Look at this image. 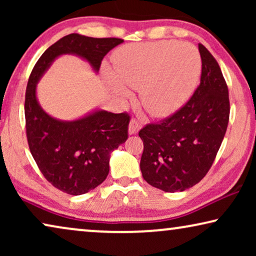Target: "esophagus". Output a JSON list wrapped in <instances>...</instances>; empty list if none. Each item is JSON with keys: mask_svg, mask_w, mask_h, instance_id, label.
<instances>
[{"mask_svg": "<svg viewBox=\"0 0 256 256\" xmlns=\"http://www.w3.org/2000/svg\"><path fill=\"white\" fill-rule=\"evenodd\" d=\"M140 128H141V124H140L138 121H135V120L130 121V124H129V127H128L129 135L138 134V130H140Z\"/></svg>", "mask_w": 256, "mask_h": 256, "instance_id": "34e87169", "label": "esophagus"}]
</instances>
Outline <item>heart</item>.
I'll use <instances>...</instances> for the list:
<instances>
[{
	"label": "heart",
	"instance_id": "1",
	"mask_svg": "<svg viewBox=\"0 0 256 256\" xmlns=\"http://www.w3.org/2000/svg\"><path fill=\"white\" fill-rule=\"evenodd\" d=\"M112 62L108 85L122 98L130 96L126 86L140 90L142 106L154 118L170 116L183 107L202 76L198 48L177 40L124 45L115 50Z\"/></svg>",
	"mask_w": 256,
	"mask_h": 256
}]
</instances>
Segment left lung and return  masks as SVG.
<instances>
[{
    "label": "left lung",
    "instance_id": "8db88e82",
    "mask_svg": "<svg viewBox=\"0 0 256 256\" xmlns=\"http://www.w3.org/2000/svg\"><path fill=\"white\" fill-rule=\"evenodd\" d=\"M200 85L172 116L146 124L143 141L142 176L166 192L184 191L199 183L222 146L230 118L228 88L218 62L202 44Z\"/></svg>",
    "mask_w": 256,
    "mask_h": 256
}]
</instances>
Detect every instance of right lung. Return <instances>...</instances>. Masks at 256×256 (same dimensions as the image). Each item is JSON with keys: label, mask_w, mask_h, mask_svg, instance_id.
Here are the masks:
<instances>
[{"label": "right lung", "mask_w": 256, "mask_h": 256, "mask_svg": "<svg viewBox=\"0 0 256 256\" xmlns=\"http://www.w3.org/2000/svg\"><path fill=\"white\" fill-rule=\"evenodd\" d=\"M121 43L120 38L68 34L40 56L30 74L24 112L31 155L44 177L65 194H87L106 180L110 154L128 138L129 115L96 108L76 120H59L42 108L37 84L62 54L84 59L98 73L104 56Z\"/></svg>", "instance_id": "right-lung-1"}]
</instances>
